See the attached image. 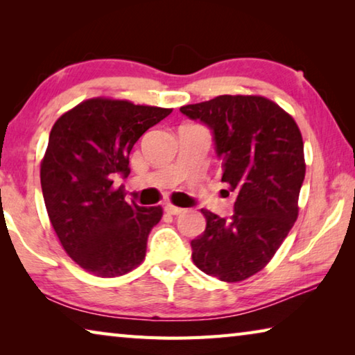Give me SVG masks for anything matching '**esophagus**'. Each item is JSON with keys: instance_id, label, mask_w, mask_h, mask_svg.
Here are the masks:
<instances>
[{"instance_id": "1", "label": "esophagus", "mask_w": 355, "mask_h": 355, "mask_svg": "<svg viewBox=\"0 0 355 355\" xmlns=\"http://www.w3.org/2000/svg\"><path fill=\"white\" fill-rule=\"evenodd\" d=\"M164 211L167 214H172V216H178L183 213V208H178V207H173L171 205V203H167V205H164Z\"/></svg>"}]
</instances>
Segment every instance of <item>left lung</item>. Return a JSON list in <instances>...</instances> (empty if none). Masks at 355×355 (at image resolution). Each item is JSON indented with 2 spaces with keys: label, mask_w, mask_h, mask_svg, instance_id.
<instances>
[{
  "label": "left lung",
  "mask_w": 355,
  "mask_h": 355,
  "mask_svg": "<svg viewBox=\"0 0 355 355\" xmlns=\"http://www.w3.org/2000/svg\"><path fill=\"white\" fill-rule=\"evenodd\" d=\"M180 111L211 130L222 183L236 194L230 219L202 209L207 228L191 241L192 261L222 282L245 280L266 266L297 218L302 136L290 114L257 95H219Z\"/></svg>",
  "instance_id": "1"
}]
</instances>
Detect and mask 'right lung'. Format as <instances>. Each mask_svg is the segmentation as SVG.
I'll return each mask as SVG.
<instances>
[{"mask_svg":"<svg viewBox=\"0 0 355 355\" xmlns=\"http://www.w3.org/2000/svg\"><path fill=\"white\" fill-rule=\"evenodd\" d=\"M172 110L92 98L53 125L40 166L48 216L65 252L87 272L123 275L141 264L161 207L125 202L114 175L128 177L137 139Z\"/></svg>","mask_w":355,"mask_h":355,"instance_id":"add662e5","label":"right lung"}]
</instances>
